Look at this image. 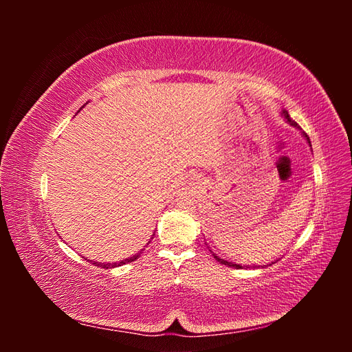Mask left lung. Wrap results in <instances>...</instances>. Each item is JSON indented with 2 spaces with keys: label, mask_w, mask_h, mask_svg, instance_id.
Instances as JSON below:
<instances>
[{
  "label": "left lung",
  "mask_w": 352,
  "mask_h": 352,
  "mask_svg": "<svg viewBox=\"0 0 352 352\" xmlns=\"http://www.w3.org/2000/svg\"><path fill=\"white\" fill-rule=\"evenodd\" d=\"M280 114L285 117V120L287 122V123H289L291 126H294L295 127V129H298V131H301L300 129V126H298L296 124V122H294L292 119H291V117H289V114H287V111L285 110V109H282L280 110ZM301 135L305 138V140H307V142H308V145H310L311 146V142H310V138H308L307 136V133L305 132H302L301 131ZM210 248V247H208ZM211 251V250H210ZM212 252V251H211ZM212 255H214V258L220 263V264H225V265H229V267H235V269H250V267H260V265H241V264H236V263H232V261H228V260H225V258H221V257H219V255L217 254H214V252H212ZM274 261H272V264H273ZM272 264H265V265H261V267H267V265H272Z\"/></svg>",
  "instance_id": "8db88e82"
}]
</instances>
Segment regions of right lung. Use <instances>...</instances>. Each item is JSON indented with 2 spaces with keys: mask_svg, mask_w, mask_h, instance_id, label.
Instances as JSON below:
<instances>
[{
  "mask_svg": "<svg viewBox=\"0 0 352 352\" xmlns=\"http://www.w3.org/2000/svg\"><path fill=\"white\" fill-rule=\"evenodd\" d=\"M88 104V102H87ZM85 107V105H83ZM82 107V109H83ZM80 109V110H82ZM155 235V233H153V236ZM153 239V238H151ZM151 239L148 241V243L151 242ZM146 243V245H148ZM144 250H141V251H138V254H135V255H132V257H127V258H124V260H122V261H116V263H98V261H92V260H89V261H92V264H95V265H98V267H102V269H114V267H119V265H123V264H126V263H132V261H135L138 257H140L141 255V252H142Z\"/></svg>",
  "mask_w": 352,
  "mask_h": 352,
  "instance_id": "add662e5",
  "label": "right lung"
}]
</instances>
